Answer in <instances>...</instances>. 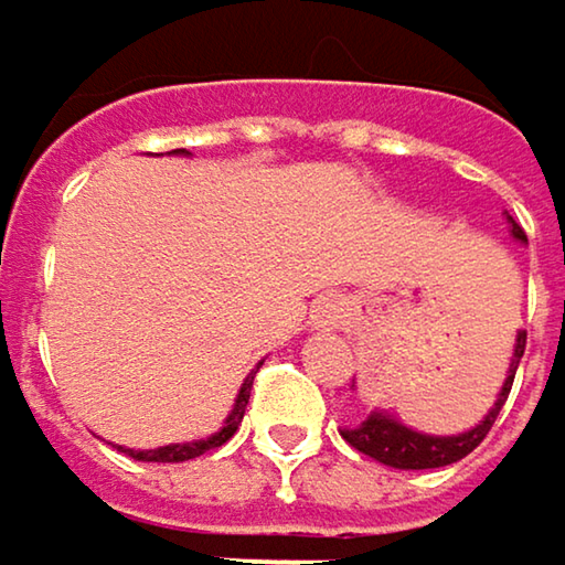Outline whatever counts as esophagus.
Masks as SVG:
<instances>
[{"instance_id":"obj_1","label":"esophagus","mask_w":565,"mask_h":565,"mask_svg":"<svg viewBox=\"0 0 565 565\" xmlns=\"http://www.w3.org/2000/svg\"><path fill=\"white\" fill-rule=\"evenodd\" d=\"M313 320H317V327L333 330V327H340V323L347 320V307H343L337 297H323V300L313 307Z\"/></svg>"}]
</instances>
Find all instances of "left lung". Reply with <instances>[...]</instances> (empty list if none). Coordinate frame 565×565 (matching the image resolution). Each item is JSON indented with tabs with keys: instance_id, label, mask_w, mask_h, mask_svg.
<instances>
[{
	"instance_id": "left-lung-1",
	"label": "left lung",
	"mask_w": 565,
	"mask_h": 565,
	"mask_svg": "<svg viewBox=\"0 0 565 565\" xmlns=\"http://www.w3.org/2000/svg\"><path fill=\"white\" fill-rule=\"evenodd\" d=\"M513 235H516V238H526L520 225H513ZM523 350H526V333H516V347H513V360H510V373L508 380H504V390L498 395L494 408L484 415V422H481L478 428L465 431V435H451V438L422 435V431L405 428L402 422H395V418L383 415V412H373L366 422H360L356 428H347V431H340V435H343L356 451H363V455H370V458H376V461H383V465H390V468H405V471L412 468V471H422V468H445V465H455V461H461L465 455H471V451L488 438V431H491L498 412H501L504 402H508L510 386H513V376H516V366H520Z\"/></svg>"
}]
</instances>
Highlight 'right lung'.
<instances>
[{
	"mask_svg": "<svg viewBox=\"0 0 565 565\" xmlns=\"http://www.w3.org/2000/svg\"><path fill=\"white\" fill-rule=\"evenodd\" d=\"M252 380H255V376H248V380L242 383V393L235 398L232 415L225 418L222 431H215L212 438H205V441H189V445H167V448H157V451H130V448H124V451H127L130 458H137V461H189V458H199V455H205V451H212V448H222V445L238 431V425H242V418H245V405H248V395H252Z\"/></svg>",
	"mask_w": 565,
	"mask_h": 565,
	"instance_id": "add662e5",
	"label": "right lung"
}]
</instances>
